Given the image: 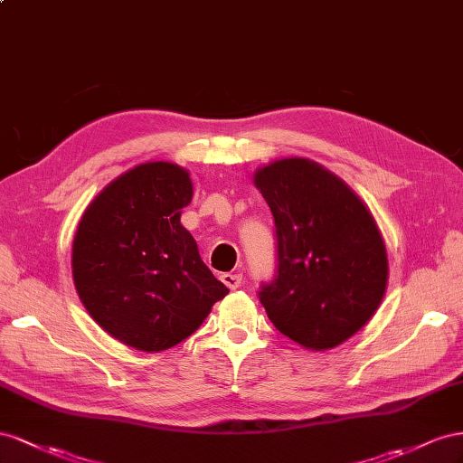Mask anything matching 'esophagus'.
Listing matches in <instances>:
<instances>
[{"mask_svg": "<svg viewBox=\"0 0 463 463\" xmlns=\"http://www.w3.org/2000/svg\"><path fill=\"white\" fill-rule=\"evenodd\" d=\"M221 279H222V283L227 285L229 288H239L241 287V283H242V275L241 273H222L221 275Z\"/></svg>", "mask_w": 463, "mask_h": 463, "instance_id": "1", "label": "esophagus"}]
</instances>
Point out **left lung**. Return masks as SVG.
<instances>
[{"instance_id":"1","label":"left lung","mask_w":463,"mask_h":463,"mask_svg":"<svg viewBox=\"0 0 463 463\" xmlns=\"http://www.w3.org/2000/svg\"><path fill=\"white\" fill-rule=\"evenodd\" d=\"M277 236V275L260 302L283 335L324 351L373 318L388 287V254L371 211L345 182L308 158L254 175Z\"/></svg>"}]
</instances>
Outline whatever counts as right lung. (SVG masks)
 I'll list each match as a JSON object with an SVG mask.
<instances>
[{
    "label": "right lung",
    "mask_w": 463,
    "mask_h": 463,
    "mask_svg": "<svg viewBox=\"0 0 463 463\" xmlns=\"http://www.w3.org/2000/svg\"><path fill=\"white\" fill-rule=\"evenodd\" d=\"M192 195L188 170L145 163L110 182L79 221L77 295L90 318L128 347L178 345L229 293L180 222Z\"/></svg>",
    "instance_id": "add662e5"
}]
</instances>
